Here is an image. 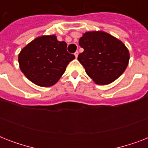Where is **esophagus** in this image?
<instances>
[{
  "mask_svg": "<svg viewBox=\"0 0 148 148\" xmlns=\"http://www.w3.org/2000/svg\"><path fill=\"white\" fill-rule=\"evenodd\" d=\"M74 55H75V58H77V56H78V51H76V52L74 53Z\"/></svg>",
  "mask_w": 148,
  "mask_h": 148,
  "instance_id": "1",
  "label": "esophagus"
}]
</instances>
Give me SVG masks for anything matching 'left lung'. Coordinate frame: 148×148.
I'll list each match as a JSON object with an SVG mask.
<instances>
[{
  "label": "left lung",
  "mask_w": 148,
  "mask_h": 148,
  "mask_svg": "<svg viewBox=\"0 0 148 148\" xmlns=\"http://www.w3.org/2000/svg\"><path fill=\"white\" fill-rule=\"evenodd\" d=\"M84 48L77 60L97 84H108L121 75L127 67L129 51L114 37L103 31L84 34L79 40Z\"/></svg>",
  "instance_id": "8db88e82"
}]
</instances>
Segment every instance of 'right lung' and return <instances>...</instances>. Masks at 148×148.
Listing matches in <instances>:
<instances>
[{
	"instance_id": "add662e5",
	"label": "right lung",
	"mask_w": 148,
	"mask_h": 148,
	"mask_svg": "<svg viewBox=\"0 0 148 148\" xmlns=\"http://www.w3.org/2000/svg\"><path fill=\"white\" fill-rule=\"evenodd\" d=\"M67 43L55 35L36 38L24 47L18 56L20 68L34 84L50 87L58 81L75 56L67 51Z\"/></svg>"
}]
</instances>
